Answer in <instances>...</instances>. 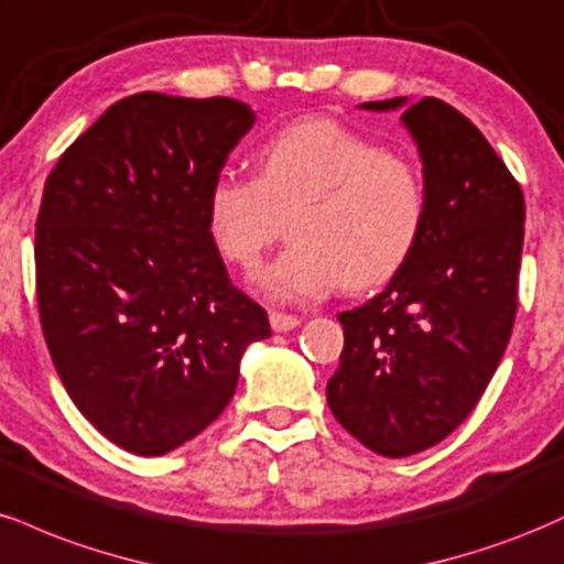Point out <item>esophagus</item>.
Returning a JSON list of instances; mask_svg holds the SVG:
<instances>
[{"mask_svg": "<svg viewBox=\"0 0 564 564\" xmlns=\"http://www.w3.org/2000/svg\"><path fill=\"white\" fill-rule=\"evenodd\" d=\"M269 322H271V329H274V333H290V329H295L297 324H301L297 316L282 314V311H271Z\"/></svg>", "mask_w": 564, "mask_h": 564, "instance_id": "esophagus-1", "label": "esophagus"}]
</instances>
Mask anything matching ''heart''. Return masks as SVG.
<instances>
[{"label":"heart","instance_id":"1","mask_svg":"<svg viewBox=\"0 0 564 564\" xmlns=\"http://www.w3.org/2000/svg\"><path fill=\"white\" fill-rule=\"evenodd\" d=\"M256 178L221 174L205 224L224 261L256 271L282 231L293 242L261 274L276 301H308L393 280L412 258L427 216L420 165L382 150L335 118L282 126L256 152Z\"/></svg>","mask_w":564,"mask_h":564}]
</instances>
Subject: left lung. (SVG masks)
Listing matches in <instances>:
<instances>
[{
    "mask_svg": "<svg viewBox=\"0 0 564 564\" xmlns=\"http://www.w3.org/2000/svg\"><path fill=\"white\" fill-rule=\"evenodd\" d=\"M401 118L425 163V227L380 295L337 314L346 346L327 382L335 420L395 459L441 443L486 393L514 327L525 237L520 182L478 126L435 97Z\"/></svg>",
    "mask_w": 564,
    "mask_h": 564,
    "instance_id": "left-lung-1",
    "label": "left lung"
}]
</instances>
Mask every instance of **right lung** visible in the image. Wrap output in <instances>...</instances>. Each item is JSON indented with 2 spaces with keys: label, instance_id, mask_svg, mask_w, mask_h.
Returning <instances> with one entry per match:
<instances>
[{
  "label": "right lung",
  "instance_id": "add662e5",
  "mask_svg": "<svg viewBox=\"0 0 564 564\" xmlns=\"http://www.w3.org/2000/svg\"><path fill=\"white\" fill-rule=\"evenodd\" d=\"M256 116L229 97L139 91L46 176L36 301L65 390L105 438L161 456L227 409L269 316L231 284L205 200Z\"/></svg>",
  "mask_w": 564,
  "mask_h": 564
}]
</instances>
